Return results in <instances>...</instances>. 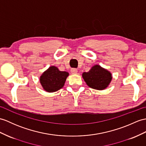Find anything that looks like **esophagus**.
<instances>
[{
  "mask_svg": "<svg viewBox=\"0 0 146 146\" xmlns=\"http://www.w3.org/2000/svg\"><path fill=\"white\" fill-rule=\"evenodd\" d=\"M71 72L72 74H77L78 73V70L76 68H72L71 70Z\"/></svg>",
  "mask_w": 146,
  "mask_h": 146,
  "instance_id": "obj_1",
  "label": "esophagus"
}]
</instances>
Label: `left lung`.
I'll return each instance as SVG.
<instances>
[{"instance_id": "1", "label": "left lung", "mask_w": 146, "mask_h": 146, "mask_svg": "<svg viewBox=\"0 0 146 146\" xmlns=\"http://www.w3.org/2000/svg\"><path fill=\"white\" fill-rule=\"evenodd\" d=\"M82 76L88 86L97 90L106 89L113 78L111 72L98 65L91 67L89 72H84Z\"/></svg>"}]
</instances>
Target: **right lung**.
I'll return each mask as SVG.
<instances>
[{
    "instance_id": "1",
    "label": "right lung",
    "mask_w": 146,
    "mask_h": 146,
    "mask_svg": "<svg viewBox=\"0 0 146 146\" xmlns=\"http://www.w3.org/2000/svg\"><path fill=\"white\" fill-rule=\"evenodd\" d=\"M69 73L60 71L57 67L51 66L40 77V83L46 92L53 93L63 87Z\"/></svg>"
}]
</instances>
